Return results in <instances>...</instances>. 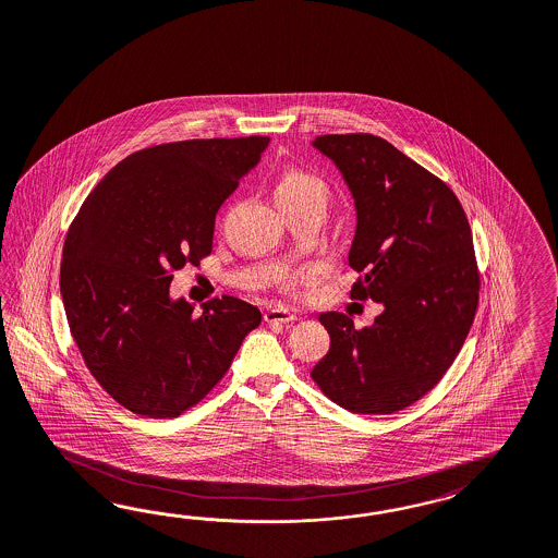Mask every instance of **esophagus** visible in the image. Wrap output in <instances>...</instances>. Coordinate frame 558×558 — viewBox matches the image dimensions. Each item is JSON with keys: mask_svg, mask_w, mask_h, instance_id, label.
I'll return each mask as SVG.
<instances>
[{"mask_svg": "<svg viewBox=\"0 0 558 558\" xmlns=\"http://www.w3.org/2000/svg\"><path fill=\"white\" fill-rule=\"evenodd\" d=\"M264 319L268 323H288L294 322L296 319V313H292V311H288L284 306H271L266 311V315H264Z\"/></svg>", "mask_w": 558, "mask_h": 558, "instance_id": "obj_1", "label": "esophagus"}]
</instances>
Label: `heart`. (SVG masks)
<instances>
[{"mask_svg":"<svg viewBox=\"0 0 558 558\" xmlns=\"http://www.w3.org/2000/svg\"><path fill=\"white\" fill-rule=\"evenodd\" d=\"M274 196L280 206H290V204L303 203L308 198H325L327 186L315 173L304 171V169L290 168L284 169L278 175L276 186H274Z\"/></svg>","mask_w":558,"mask_h":558,"instance_id":"1","label":"heart"}]
</instances>
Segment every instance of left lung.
Wrapping results in <instances>:
<instances>
[{"label": "left lung", "instance_id": "1", "mask_svg": "<svg viewBox=\"0 0 558 558\" xmlns=\"http://www.w3.org/2000/svg\"><path fill=\"white\" fill-rule=\"evenodd\" d=\"M313 147L341 171L355 206L352 296L383 304L355 329L322 313L329 352L311 371L339 407L389 415L420 401L452 366L478 304L473 233L454 192L374 135H323Z\"/></svg>", "mask_w": 558, "mask_h": 558}]
</instances>
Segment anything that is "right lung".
Listing matches in <instances>:
<instances>
[{"label": "right lung", "mask_w": 558, "mask_h": 558, "mask_svg": "<svg viewBox=\"0 0 558 558\" xmlns=\"http://www.w3.org/2000/svg\"><path fill=\"white\" fill-rule=\"evenodd\" d=\"M268 143L192 138L133 153L69 227L59 284L71 336L101 389L136 415L175 417L203 401L262 323L235 296L196 315L169 284L213 252L220 204Z\"/></svg>", "instance_id": "obj_1"}]
</instances>
